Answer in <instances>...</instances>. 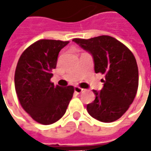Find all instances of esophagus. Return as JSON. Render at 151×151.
I'll return each instance as SVG.
<instances>
[{
	"label": "esophagus",
	"instance_id": "obj_1",
	"mask_svg": "<svg viewBox=\"0 0 151 151\" xmlns=\"http://www.w3.org/2000/svg\"><path fill=\"white\" fill-rule=\"evenodd\" d=\"M74 90H75V92H76V93L80 94V93H81V92L84 91V89H82V88H81V87H79V86H75Z\"/></svg>",
	"mask_w": 151,
	"mask_h": 151
}]
</instances>
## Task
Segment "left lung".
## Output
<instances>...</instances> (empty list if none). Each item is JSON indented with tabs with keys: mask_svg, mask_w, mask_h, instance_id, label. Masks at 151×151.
<instances>
[{
	"mask_svg": "<svg viewBox=\"0 0 151 151\" xmlns=\"http://www.w3.org/2000/svg\"><path fill=\"white\" fill-rule=\"evenodd\" d=\"M72 41L92 55L95 72L105 76L101 79L102 89L93 90L96 98L87 104L88 113L104 123L120 119L132 104L139 86L138 65L133 53L119 40L107 35Z\"/></svg>",
	"mask_w": 151,
	"mask_h": 151,
	"instance_id": "left-lung-1",
	"label": "left lung"
}]
</instances>
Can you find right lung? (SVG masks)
<instances>
[{
	"instance_id": "add662e5",
	"label": "right lung",
	"mask_w": 151,
	"mask_h": 151,
	"mask_svg": "<svg viewBox=\"0 0 151 151\" xmlns=\"http://www.w3.org/2000/svg\"><path fill=\"white\" fill-rule=\"evenodd\" d=\"M69 41L41 39L24 50L15 71V89L21 106L41 124H54L66 112L74 87L50 81L59 53Z\"/></svg>"
}]
</instances>
